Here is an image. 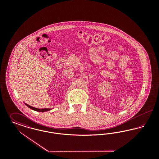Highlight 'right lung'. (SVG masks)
Wrapping results in <instances>:
<instances>
[{
  "instance_id": "obj_1",
  "label": "right lung",
  "mask_w": 159,
  "mask_h": 159,
  "mask_svg": "<svg viewBox=\"0 0 159 159\" xmlns=\"http://www.w3.org/2000/svg\"><path fill=\"white\" fill-rule=\"evenodd\" d=\"M25 104L26 106H27L29 108H31V109H32V110H34V111H39V112H45V111H49V110H51V109H50V108L39 109V108H37L33 107H32V106H29V104H25Z\"/></svg>"
}]
</instances>
